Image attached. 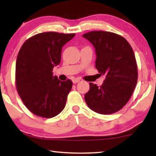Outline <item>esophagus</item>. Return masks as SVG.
Returning a JSON list of instances; mask_svg holds the SVG:
<instances>
[{
    "label": "esophagus",
    "instance_id": "obj_1",
    "mask_svg": "<svg viewBox=\"0 0 156 156\" xmlns=\"http://www.w3.org/2000/svg\"><path fill=\"white\" fill-rule=\"evenodd\" d=\"M80 81H81L80 79H79V78H75V79H73V80H72V82H73L74 84H76V83L80 82Z\"/></svg>",
    "mask_w": 156,
    "mask_h": 156
}]
</instances>
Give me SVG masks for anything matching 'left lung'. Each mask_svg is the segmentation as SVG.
<instances>
[{
    "label": "left lung",
    "mask_w": 156,
    "mask_h": 156,
    "mask_svg": "<svg viewBox=\"0 0 156 156\" xmlns=\"http://www.w3.org/2000/svg\"><path fill=\"white\" fill-rule=\"evenodd\" d=\"M82 37L94 47L96 68L106 76L100 87L89 83L85 101L98 114L118 112L129 101L137 84V65L132 48L125 38L110 32L92 31Z\"/></svg>",
    "instance_id": "obj_1"
}]
</instances>
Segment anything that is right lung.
<instances>
[{
    "instance_id": "obj_1",
    "label": "right lung",
    "mask_w": 156,
    "mask_h": 156,
    "mask_svg": "<svg viewBox=\"0 0 156 156\" xmlns=\"http://www.w3.org/2000/svg\"><path fill=\"white\" fill-rule=\"evenodd\" d=\"M74 36V33H39L27 40L19 51L17 90L25 106L38 116L52 118L65 108L72 82L59 80L53 76L52 69L60 63L62 47Z\"/></svg>"
}]
</instances>
